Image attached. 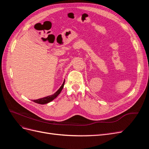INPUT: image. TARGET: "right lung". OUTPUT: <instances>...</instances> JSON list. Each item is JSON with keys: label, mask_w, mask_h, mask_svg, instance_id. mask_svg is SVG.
I'll list each match as a JSON object with an SVG mask.
<instances>
[{"label": "right lung", "mask_w": 149, "mask_h": 149, "mask_svg": "<svg viewBox=\"0 0 149 149\" xmlns=\"http://www.w3.org/2000/svg\"><path fill=\"white\" fill-rule=\"evenodd\" d=\"M64 84H65V81H64L63 83V84L61 85V86L59 88V89H58L55 94H52V95H51V96H48L45 97H43L41 99H38V100H33V101L36 103L40 104H47L49 102H51L52 101H53L54 100V99H55L58 95H59L61 91V90L63 89V88Z\"/></svg>", "instance_id": "right-lung-1"}]
</instances>
